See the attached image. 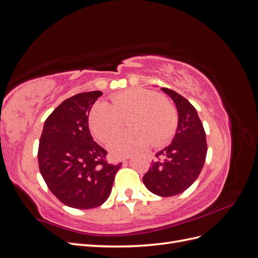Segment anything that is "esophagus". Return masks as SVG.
Listing matches in <instances>:
<instances>
[{
  "mask_svg": "<svg viewBox=\"0 0 258 258\" xmlns=\"http://www.w3.org/2000/svg\"><path fill=\"white\" fill-rule=\"evenodd\" d=\"M123 162H124V163H127V162H129V161H128V160H124Z\"/></svg>",
  "mask_w": 258,
  "mask_h": 258,
  "instance_id": "1",
  "label": "esophagus"
}]
</instances>
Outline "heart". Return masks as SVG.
Masks as SVG:
<instances>
[{
    "label": "heart",
    "instance_id": "heart-1",
    "mask_svg": "<svg viewBox=\"0 0 258 258\" xmlns=\"http://www.w3.org/2000/svg\"><path fill=\"white\" fill-rule=\"evenodd\" d=\"M132 115V130L110 140L107 148L114 158L134 156L152 142L161 145L174 135L177 113L174 106L159 93L146 89H130L115 95L111 103L101 102L92 106L89 114L90 128L101 142H106L119 130L121 118Z\"/></svg>",
    "mask_w": 258,
    "mask_h": 258
}]
</instances>
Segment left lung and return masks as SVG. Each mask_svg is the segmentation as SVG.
I'll use <instances>...</instances> for the list:
<instances>
[{"label": "left lung", "instance_id": "obj_1", "mask_svg": "<svg viewBox=\"0 0 258 258\" xmlns=\"http://www.w3.org/2000/svg\"><path fill=\"white\" fill-rule=\"evenodd\" d=\"M172 99L177 111V128L171 144L155 156L143 176L146 188L160 197L175 196L190 187L199 176L207 157V139L198 113L177 92L161 88Z\"/></svg>", "mask_w": 258, "mask_h": 258}]
</instances>
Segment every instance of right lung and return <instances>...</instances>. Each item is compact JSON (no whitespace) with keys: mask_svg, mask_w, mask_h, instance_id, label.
Returning <instances> with one entry per match:
<instances>
[{"mask_svg":"<svg viewBox=\"0 0 258 258\" xmlns=\"http://www.w3.org/2000/svg\"><path fill=\"white\" fill-rule=\"evenodd\" d=\"M102 92H82L64 100L45 120L38 145V168L49 190L74 209L97 208L110 197L119 165L105 161L106 151L93 141L89 112Z\"/></svg>","mask_w":258,"mask_h":258,"instance_id":"right-lung-1","label":"right lung"}]
</instances>
